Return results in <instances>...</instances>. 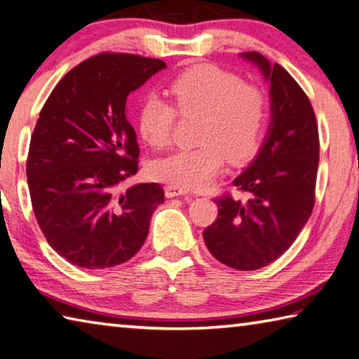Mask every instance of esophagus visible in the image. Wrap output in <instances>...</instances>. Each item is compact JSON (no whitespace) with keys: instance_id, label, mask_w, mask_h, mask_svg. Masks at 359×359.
I'll list each match as a JSON object with an SVG mask.
<instances>
[{"instance_id":"1","label":"esophagus","mask_w":359,"mask_h":359,"mask_svg":"<svg viewBox=\"0 0 359 359\" xmlns=\"http://www.w3.org/2000/svg\"><path fill=\"white\" fill-rule=\"evenodd\" d=\"M184 194H186V191L181 189V187H178V186H172V184H170V186L165 187V196H167L168 198L184 196Z\"/></svg>"}]
</instances>
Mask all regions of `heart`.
I'll return each mask as SVG.
<instances>
[{
    "instance_id": "1",
    "label": "heart",
    "mask_w": 359,
    "mask_h": 359,
    "mask_svg": "<svg viewBox=\"0 0 359 359\" xmlns=\"http://www.w3.org/2000/svg\"><path fill=\"white\" fill-rule=\"evenodd\" d=\"M173 107L148 97L138 111V130L152 148L172 140L176 113L201 116L196 149L175 151L151 165V176L181 189L210 184L224 165L243 162L257 151L267 121V102L259 87L213 65H198L176 76L167 87Z\"/></svg>"
}]
</instances>
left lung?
<instances>
[{
    "mask_svg": "<svg viewBox=\"0 0 359 359\" xmlns=\"http://www.w3.org/2000/svg\"><path fill=\"white\" fill-rule=\"evenodd\" d=\"M242 57L270 81L272 122L259 154L233 180L246 198L216 197L218 218L203 240L227 267L257 270L285 255L312 215L320 137L312 103L294 78L257 52Z\"/></svg>",
    "mask_w": 359,
    "mask_h": 359,
    "instance_id": "8db88e82",
    "label": "left lung"
}]
</instances>
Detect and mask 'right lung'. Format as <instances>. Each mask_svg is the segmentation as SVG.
Masks as SVG:
<instances>
[{
  "instance_id": "add662e5",
  "label": "right lung",
  "mask_w": 359,
  "mask_h": 359,
  "mask_svg": "<svg viewBox=\"0 0 359 359\" xmlns=\"http://www.w3.org/2000/svg\"><path fill=\"white\" fill-rule=\"evenodd\" d=\"M165 67L102 52L69 69L41 109L27 157L32 207L47 243L73 266H119L148 237L163 189L143 183L121 192L140 156L126 103Z\"/></svg>"
}]
</instances>
